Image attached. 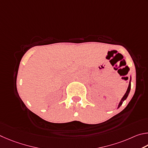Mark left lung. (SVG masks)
Segmentation results:
<instances>
[{
	"mask_svg": "<svg viewBox=\"0 0 148 148\" xmlns=\"http://www.w3.org/2000/svg\"><path fill=\"white\" fill-rule=\"evenodd\" d=\"M130 90H131V82H129V84L127 90V92H126V93L125 94V95H123V97H122V99H121V101L120 102V104H119V105H118V108L120 107L121 105H122L123 102L127 99V97L128 95H129V92H130Z\"/></svg>",
	"mask_w": 148,
	"mask_h": 148,
	"instance_id": "1",
	"label": "left lung"
}]
</instances>
